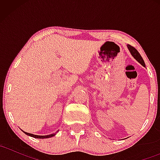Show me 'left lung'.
<instances>
[{
  "instance_id": "obj_1",
  "label": "left lung",
  "mask_w": 160,
  "mask_h": 160,
  "mask_svg": "<svg viewBox=\"0 0 160 160\" xmlns=\"http://www.w3.org/2000/svg\"><path fill=\"white\" fill-rule=\"evenodd\" d=\"M127 47H128V50H129V52H131L132 56L134 58H135V59H136L137 61L141 64V65H142L143 66H145L144 60H143L142 57H141V56L140 55V53L138 52L137 49H135V47H132V46H130V45H128V44L127 45Z\"/></svg>"
}]
</instances>
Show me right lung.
<instances>
[{
  "instance_id": "obj_1",
  "label": "right lung",
  "mask_w": 160,
  "mask_h": 160,
  "mask_svg": "<svg viewBox=\"0 0 160 160\" xmlns=\"http://www.w3.org/2000/svg\"><path fill=\"white\" fill-rule=\"evenodd\" d=\"M24 133H25L27 135H29V136L31 137L35 138H51L55 135V134H51V135H33V134H31V133L25 132H24Z\"/></svg>"
}]
</instances>
